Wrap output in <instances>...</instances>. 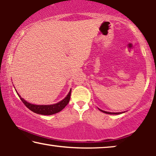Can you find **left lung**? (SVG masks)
I'll return each mask as SVG.
<instances>
[{"mask_svg": "<svg viewBox=\"0 0 156 156\" xmlns=\"http://www.w3.org/2000/svg\"><path fill=\"white\" fill-rule=\"evenodd\" d=\"M101 112L105 113V114H122V113H112V112H105V111H103V110H101L99 109Z\"/></svg>", "mask_w": 156, "mask_h": 156, "instance_id": "1", "label": "left lung"}]
</instances>
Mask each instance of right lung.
Returning <instances> with one entry per match:
<instances>
[{"instance_id": "right-lung-1", "label": "right lung", "mask_w": 156, "mask_h": 156, "mask_svg": "<svg viewBox=\"0 0 156 156\" xmlns=\"http://www.w3.org/2000/svg\"><path fill=\"white\" fill-rule=\"evenodd\" d=\"M71 91L72 89L69 91V92L67 94V97H66L63 100H62L61 101H59L57 104H52V105H35V104H30L26 101H25L18 94V97H20L21 101H23V103L25 104V106H26L27 108H28L30 110L33 112L34 113L42 115H52L61 112V111L67 105L70 99Z\"/></svg>"}]
</instances>
